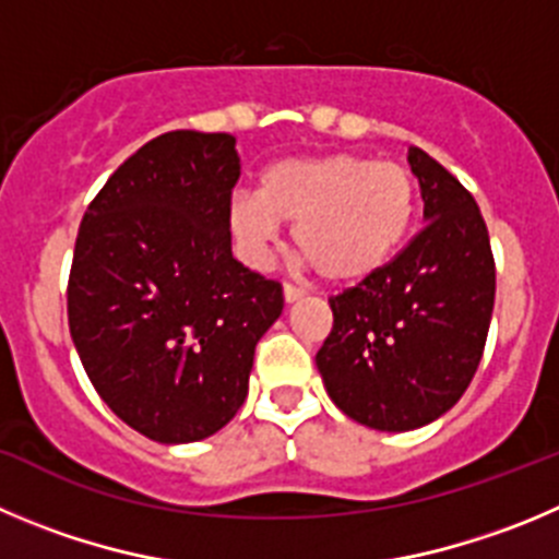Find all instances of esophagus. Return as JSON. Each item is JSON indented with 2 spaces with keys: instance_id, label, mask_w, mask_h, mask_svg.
I'll return each instance as SVG.
<instances>
[{
  "instance_id": "obj_1",
  "label": "esophagus",
  "mask_w": 559,
  "mask_h": 559,
  "mask_svg": "<svg viewBox=\"0 0 559 559\" xmlns=\"http://www.w3.org/2000/svg\"><path fill=\"white\" fill-rule=\"evenodd\" d=\"M304 295H306V289H300V286L284 284V300H286V304H295V300H300Z\"/></svg>"
}]
</instances>
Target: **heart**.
Returning <instances> with one entry per match:
<instances>
[{"instance_id":"heart-1","label":"heart","mask_w":559,"mask_h":559,"mask_svg":"<svg viewBox=\"0 0 559 559\" xmlns=\"http://www.w3.org/2000/svg\"><path fill=\"white\" fill-rule=\"evenodd\" d=\"M419 181L408 165L364 154L275 162L255 195L231 203V228L250 262L267 259L278 223H295L292 242L333 284L383 270L408 239Z\"/></svg>"}]
</instances>
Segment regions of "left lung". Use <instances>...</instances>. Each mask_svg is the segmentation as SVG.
<instances>
[{"mask_svg":"<svg viewBox=\"0 0 559 559\" xmlns=\"http://www.w3.org/2000/svg\"><path fill=\"white\" fill-rule=\"evenodd\" d=\"M425 228L383 270L333 295L317 369L338 411L405 432L463 397L479 367L497 297L491 239L472 192L411 145Z\"/></svg>","mask_w":559,"mask_h":559,"instance_id":"obj_1","label":"left lung"}]
</instances>
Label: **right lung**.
<instances>
[{"label": "right lung", "mask_w": 559, "mask_h": 559, "mask_svg": "<svg viewBox=\"0 0 559 559\" xmlns=\"http://www.w3.org/2000/svg\"><path fill=\"white\" fill-rule=\"evenodd\" d=\"M237 140L176 129L98 190L68 275V328L98 397L159 444L226 427L284 289L231 255Z\"/></svg>", "instance_id": "right-lung-1"}]
</instances>
